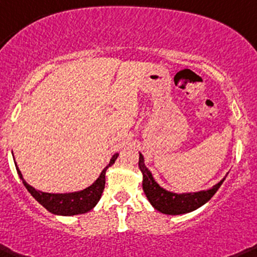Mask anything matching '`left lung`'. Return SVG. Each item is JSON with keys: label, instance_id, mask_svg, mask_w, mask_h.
<instances>
[{"label": "left lung", "instance_id": "1", "mask_svg": "<svg viewBox=\"0 0 257 257\" xmlns=\"http://www.w3.org/2000/svg\"><path fill=\"white\" fill-rule=\"evenodd\" d=\"M139 167L144 174V192L146 194L147 199L151 204L157 209L158 211L168 215H179V214H186L189 211L195 210L203 204L208 202L211 197L216 193V190L223 184L224 179H221L218 184L208 190H202L197 193H186V194H176V193L168 192L158 186L153 179L152 174L145 166L144 156L140 153Z\"/></svg>", "mask_w": 257, "mask_h": 257}]
</instances>
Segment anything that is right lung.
Here are the masks:
<instances>
[{"label":"right lung","instance_id":"right-lung-1","mask_svg":"<svg viewBox=\"0 0 257 257\" xmlns=\"http://www.w3.org/2000/svg\"><path fill=\"white\" fill-rule=\"evenodd\" d=\"M117 156V153L112 156L109 165L102 169L100 177L91 186L86 188V189L80 190V192L68 193V194H50V193L39 192V190L31 187L23 179L22 173H21L17 166H16V169H17L18 176L22 179L23 184L27 188L28 192L31 193L32 197L39 204L43 205L47 210H49L53 214H58V215H76V214H84L86 211L91 210L96 205V203L99 202L105 188V173H106V169L115 163Z\"/></svg>","mask_w":257,"mask_h":257}]
</instances>
